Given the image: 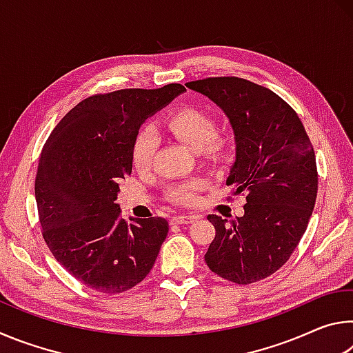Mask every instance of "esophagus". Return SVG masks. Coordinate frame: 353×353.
Returning <instances> with one entry per match:
<instances>
[{"label":"esophagus","mask_w":353,"mask_h":353,"mask_svg":"<svg viewBox=\"0 0 353 353\" xmlns=\"http://www.w3.org/2000/svg\"><path fill=\"white\" fill-rule=\"evenodd\" d=\"M198 219V216H190V214H177L170 219L171 224H191Z\"/></svg>","instance_id":"esophagus-1"}]
</instances>
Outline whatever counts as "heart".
I'll return each instance as SVG.
<instances>
[{
  "mask_svg": "<svg viewBox=\"0 0 353 353\" xmlns=\"http://www.w3.org/2000/svg\"><path fill=\"white\" fill-rule=\"evenodd\" d=\"M166 129L193 151H202L208 157H219L224 152V143L218 140L216 124L208 113L185 107L166 119ZM157 135L152 129H143L137 134L132 145V162L137 170H148L152 162ZM170 198L179 204H191L196 198V185L185 183L170 190Z\"/></svg>",
  "mask_w": 353,
  "mask_h": 353,
  "instance_id": "heart-1",
  "label": "heart"
}]
</instances>
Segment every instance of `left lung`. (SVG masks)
Segmentation results:
<instances>
[{"instance_id":"1","label":"left lung","mask_w":353,"mask_h":353,"mask_svg":"<svg viewBox=\"0 0 353 353\" xmlns=\"http://www.w3.org/2000/svg\"><path fill=\"white\" fill-rule=\"evenodd\" d=\"M216 104L234 129L235 162L225 183L246 196L244 214H208L216 235L205 263L238 285L282 268L307 230L318 194L314 151L297 113L268 88L240 77L185 83Z\"/></svg>"}]
</instances>
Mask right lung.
<instances>
[{"instance_id":"add662e5","label":"right lung","mask_w":353,"mask_h":353,"mask_svg":"<svg viewBox=\"0 0 353 353\" xmlns=\"http://www.w3.org/2000/svg\"><path fill=\"white\" fill-rule=\"evenodd\" d=\"M181 83L155 90L94 94L65 115L40 155L35 201L54 259L79 282L118 294L152 270L168 235L163 218L119 216V182L132 172L141 124L183 93Z\"/></svg>"}]
</instances>
